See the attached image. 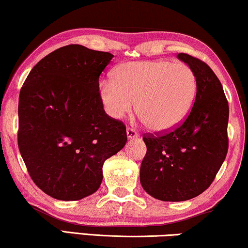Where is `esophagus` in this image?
Segmentation results:
<instances>
[{
  "label": "esophagus",
  "mask_w": 248,
  "mask_h": 248,
  "mask_svg": "<svg viewBox=\"0 0 248 248\" xmlns=\"http://www.w3.org/2000/svg\"><path fill=\"white\" fill-rule=\"evenodd\" d=\"M127 137L129 140H134L139 137V133L134 128H127Z\"/></svg>",
  "instance_id": "esophagus-1"
}]
</instances>
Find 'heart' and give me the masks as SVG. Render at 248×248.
<instances>
[{
	"label": "heart",
	"instance_id": "obj_1",
	"mask_svg": "<svg viewBox=\"0 0 248 248\" xmlns=\"http://www.w3.org/2000/svg\"><path fill=\"white\" fill-rule=\"evenodd\" d=\"M197 79L184 62H128L115 68L113 81L99 84V98L113 119L124 118L134 108L150 130L168 131L184 121L192 108Z\"/></svg>",
	"mask_w": 248,
	"mask_h": 248
}]
</instances>
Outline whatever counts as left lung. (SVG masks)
<instances>
[{
    "mask_svg": "<svg viewBox=\"0 0 248 248\" xmlns=\"http://www.w3.org/2000/svg\"><path fill=\"white\" fill-rule=\"evenodd\" d=\"M177 58L196 75L192 109L170 133L143 137L146 155L140 165V184L162 202H186L202 193L228 152L229 105L220 80L200 59L186 54H178Z\"/></svg>",
    "mask_w": 248,
    "mask_h": 248,
    "instance_id": "left-lung-1",
    "label": "left lung"
}]
</instances>
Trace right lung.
Segmentation results:
<instances>
[{
  "mask_svg": "<svg viewBox=\"0 0 248 248\" xmlns=\"http://www.w3.org/2000/svg\"><path fill=\"white\" fill-rule=\"evenodd\" d=\"M113 57L62 46L23 84L18 146L33 182L52 198L72 202L96 192L105 160L127 142L124 124L105 113L99 98V75Z\"/></svg>",
  "mask_w": 248,
  "mask_h": 248,
  "instance_id": "add662e5",
  "label": "right lung"
}]
</instances>
